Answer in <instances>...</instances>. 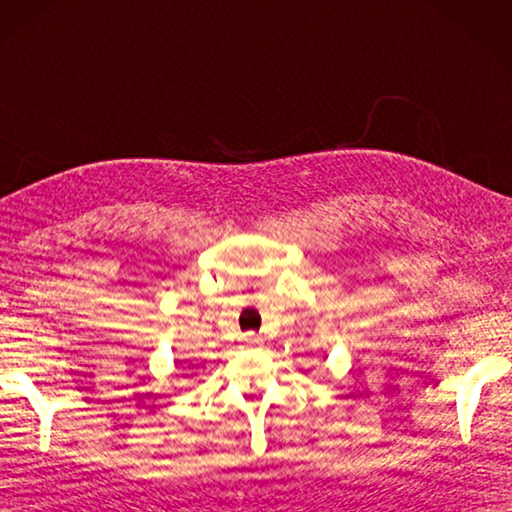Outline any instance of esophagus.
I'll return each instance as SVG.
<instances>
[{
    "mask_svg": "<svg viewBox=\"0 0 512 512\" xmlns=\"http://www.w3.org/2000/svg\"><path fill=\"white\" fill-rule=\"evenodd\" d=\"M244 342H246L248 346H257V344L261 342V339H259L257 335H253V333H251V335H246V337H244Z\"/></svg>",
    "mask_w": 512,
    "mask_h": 512,
    "instance_id": "1",
    "label": "esophagus"
}]
</instances>
